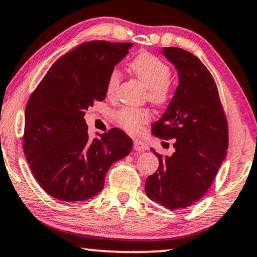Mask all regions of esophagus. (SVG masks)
I'll use <instances>...</instances> for the list:
<instances>
[{"label":"esophagus","instance_id":"34e87169","mask_svg":"<svg viewBox=\"0 0 257 257\" xmlns=\"http://www.w3.org/2000/svg\"><path fill=\"white\" fill-rule=\"evenodd\" d=\"M134 149L136 151H145L148 150V145L140 140H135L134 141Z\"/></svg>","mask_w":257,"mask_h":257}]
</instances>
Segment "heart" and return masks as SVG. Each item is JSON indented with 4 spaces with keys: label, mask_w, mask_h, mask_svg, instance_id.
I'll list each match as a JSON object with an SVG mask.
<instances>
[{
    "label": "heart",
    "mask_w": 257,
    "mask_h": 257,
    "mask_svg": "<svg viewBox=\"0 0 257 257\" xmlns=\"http://www.w3.org/2000/svg\"><path fill=\"white\" fill-rule=\"evenodd\" d=\"M130 70L148 87V98L152 104L162 106L171 97V69L168 64L150 53H141L129 64ZM121 83V74L117 69L109 72L106 91L109 97L115 94ZM151 114L145 108L123 107L115 114L120 127L129 134H139L143 125L149 122Z\"/></svg>",
    "instance_id": "1"
}]
</instances>
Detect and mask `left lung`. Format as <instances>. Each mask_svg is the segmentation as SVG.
<instances>
[{"instance_id": "obj_1", "label": "left lung", "mask_w": 257, "mask_h": 257, "mask_svg": "<svg viewBox=\"0 0 257 257\" xmlns=\"http://www.w3.org/2000/svg\"><path fill=\"white\" fill-rule=\"evenodd\" d=\"M163 54L178 70L179 85L152 133L173 139L175 151L163 157L151 149L159 166L145 181V193L178 210L200 201L212 185L226 157L228 127L216 83L201 60L178 47H165Z\"/></svg>"}]
</instances>
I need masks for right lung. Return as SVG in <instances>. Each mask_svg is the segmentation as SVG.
Returning a JSON list of instances; mask_svg holds the SVG:
<instances>
[{
	"label": "right lung",
	"instance_id": "right-lung-1",
	"mask_svg": "<svg viewBox=\"0 0 257 257\" xmlns=\"http://www.w3.org/2000/svg\"><path fill=\"white\" fill-rule=\"evenodd\" d=\"M132 43L95 40L61 56L25 108L23 148L38 183L60 201H85L100 193L114 163L127 157L133 140L113 128L91 141L85 110L106 98L109 72Z\"/></svg>",
	"mask_w": 257,
	"mask_h": 257
}]
</instances>
